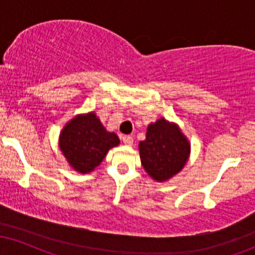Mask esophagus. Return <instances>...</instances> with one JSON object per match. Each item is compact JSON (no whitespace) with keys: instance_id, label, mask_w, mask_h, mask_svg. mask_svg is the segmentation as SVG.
<instances>
[{"instance_id":"obj_1","label":"esophagus","mask_w":255,"mask_h":255,"mask_svg":"<svg viewBox=\"0 0 255 255\" xmlns=\"http://www.w3.org/2000/svg\"><path fill=\"white\" fill-rule=\"evenodd\" d=\"M122 141H124L125 145L131 146V145H133L134 139H133V136H130V135H124V136H122Z\"/></svg>"}]
</instances>
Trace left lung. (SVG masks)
Instances as JSON below:
<instances>
[{
	"mask_svg": "<svg viewBox=\"0 0 255 255\" xmlns=\"http://www.w3.org/2000/svg\"><path fill=\"white\" fill-rule=\"evenodd\" d=\"M191 145L178 127L164 119L147 127L146 139L140 141L141 164L156 181H166L186 164Z\"/></svg>",
	"mask_w": 255,
	"mask_h": 255,
	"instance_id": "8db88e82",
	"label": "left lung"
}]
</instances>
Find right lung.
I'll use <instances>...</instances> for the list:
<instances>
[{
  "mask_svg": "<svg viewBox=\"0 0 255 255\" xmlns=\"http://www.w3.org/2000/svg\"><path fill=\"white\" fill-rule=\"evenodd\" d=\"M119 144V136L105 130L93 113L73 119L60 135V148L64 157L73 169L83 174L92 171L107 152Z\"/></svg>",
  "mask_w": 255,
  "mask_h": 255,
  "instance_id": "1",
  "label": "right lung"
}]
</instances>
